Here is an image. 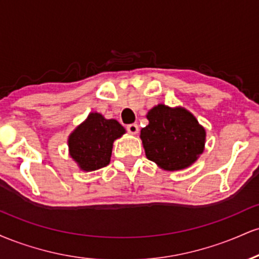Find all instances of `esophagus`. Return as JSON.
<instances>
[{
  "label": "esophagus",
  "instance_id": "34e87169",
  "mask_svg": "<svg viewBox=\"0 0 259 259\" xmlns=\"http://www.w3.org/2000/svg\"><path fill=\"white\" fill-rule=\"evenodd\" d=\"M127 132H129L132 135H136V134L139 133V126L138 124H129V125L126 126Z\"/></svg>",
  "mask_w": 259,
  "mask_h": 259
}]
</instances>
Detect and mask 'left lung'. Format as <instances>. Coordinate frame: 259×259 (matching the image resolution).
<instances>
[{"instance_id":"left-lung-1","label":"left lung","mask_w":259,"mask_h":259,"mask_svg":"<svg viewBox=\"0 0 259 259\" xmlns=\"http://www.w3.org/2000/svg\"><path fill=\"white\" fill-rule=\"evenodd\" d=\"M148 125L141 129L145 153L163 170L189 168L203 153L206 129L184 107L159 103L147 112Z\"/></svg>"}]
</instances>
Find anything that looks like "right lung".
<instances>
[{
    "mask_svg": "<svg viewBox=\"0 0 259 259\" xmlns=\"http://www.w3.org/2000/svg\"><path fill=\"white\" fill-rule=\"evenodd\" d=\"M125 133L115 119H106L97 112L89 113L68 136L69 156L82 171L106 167L111 162L113 142Z\"/></svg>",
    "mask_w": 259,
    "mask_h": 259,
    "instance_id": "right-lung-1",
    "label": "right lung"
}]
</instances>
